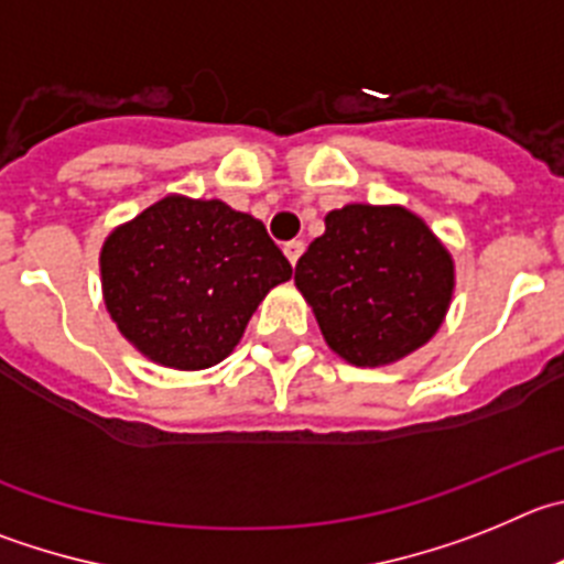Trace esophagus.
<instances>
[{"label": "esophagus", "mask_w": 564, "mask_h": 564, "mask_svg": "<svg viewBox=\"0 0 564 564\" xmlns=\"http://www.w3.org/2000/svg\"><path fill=\"white\" fill-rule=\"evenodd\" d=\"M303 250H306V245H303V241H286V245H283V256L289 258V263H297V258L303 256Z\"/></svg>", "instance_id": "1"}]
</instances>
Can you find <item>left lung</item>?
I'll use <instances>...</instances> for the list:
<instances>
[{
	"label": "left lung",
	"instance_id": "obj_1",
	"mask_svg": "<svg viewBox=\"0 0 564 564\" xmlns=\"http://www.w3.org/2000/svg\"><path fill=\"white\" fill-rule=\"evenodd\" d=\"M323 339L357 368L393 365L427 345L449 312L455 261L402 205H345L294 267Z\"/></svg>",
	"mask_w": 564,
	"mask_h": 564
}]
</instances>
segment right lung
Wrapping results in <instances>:
<instances>
[{
    "label": "right lung",
    "instance_id": "1",
    "mask_svg": "<svg viewBox=\"0 0 564 564\" xmlns=\"http://www.w3.org/2000/svg\"><path fill=\"white\" fill-rule=\"evenodd\" d=\"M289 278L263 221L221 199L171 194L100 247L106 312L137 351L174 370L230 357L258 303Z\"/></svg>",
    "mask_w": 564,
    "mask_h": 564
}]
</instances>
